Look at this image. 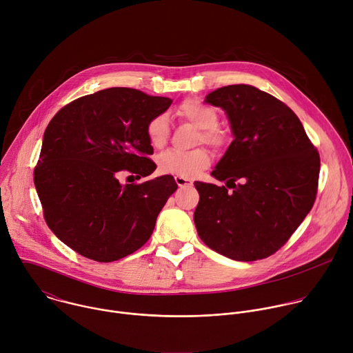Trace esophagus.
<instances>
[{"label": "esophagus", "mask_w": 353, "mask_h": 353, "mask_svg": "<svg viewBox=\"0 0 353 353\" xmlns=\"http://www.w3.org/2000/svg\"><path fill=\"white\" fill-rule=\"evenodd\" d=\"M174 180H176V183H177V185H179L180 188H184V187H191V185H192V181H191L190 179H185V177H180V176H176V177H174Z\"/></svg>", "instance_id": "34e87169"}]
</instances>
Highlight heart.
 <instances>
[{
  "instance_id": "heart-1",
  "label": "heart",
  "mask_w": 353,
  "mask_h": 353,
  "mask_svg": "<svg viewBox=\"0 0 353 353\" xmlns=\"http://www.w3.org/2000/svg\"><path fill=\"white\" fill-rule=\"evenodd\" d=\"M176 114L198 128L196 142H204L215 149L225 146L226 135L218 128V112L195 99H187L177 108ZM148 139L154 148H161L169 138V119L161 113L149 120L146 125ZM211 163V157L204 148H196L188 152L168 149L158 157V169L163 174L194 179L204 172Z\"/></svg>"
}]
</instances>
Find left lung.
Masks as SVG:
<instances>
[{"label":"left lung","instance_id":"obj_1","mask_svg":"<svg viewBox=\"0 0 353 353\" xmlns=\"http://www.w3.org/2000/svg\"><path fill=\"white\" fill-rule=\"evenodd\" d=\"M205 102L225 110L233 141L212 170L226 185L195 181L199 239L236 261L278 251L310 212L320 157L297 116L251 85H229ZM228 188H232L230 192Z\"/></svg>","mask_w":353,"mask_h":353}]
</instances>
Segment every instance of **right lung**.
<instances>
[{
  "mask_svg": "<svg viewBox=\"0 0 353 353\" xmlns=\"http://www.w3.org/2000/svg\"><path fill=\"white\" fill-rule=\"evenodd\" d=\"M170 105L169 97L109 88L74 100L48 123L33 180L46 223L78 254L117 261L152 234L177 190L173 176L141 184H121L117 176L154 173L146 125Z\"/></svg>",
  "mask_w": 353,
  "mask_h": 353,
  "instance_id": "add662e5",
  "label": "right lung"
}]
</instances>
